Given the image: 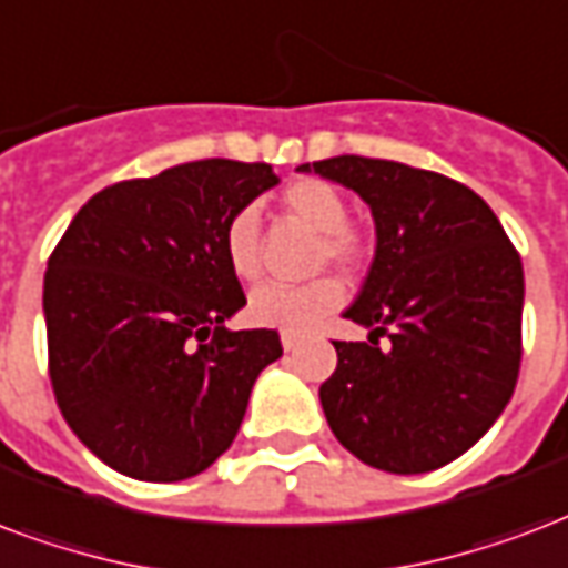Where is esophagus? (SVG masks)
I'll use <instances>...</instances> for the list:
<instances>
[{"instance_id": "1", "label": "esophagus", "mask_w": 568, "mask_h": 568, "mask_svg": "<svg viewBox=\"0 0 568 568\" xmlns=\"http://www.w3.org/2000/svg\"><path fill=\"white\" fill-rule=\"evenodd\" d=\"M302 344V335H293V332H281V347L296 349Z\"/></svg>"}]
</instances>
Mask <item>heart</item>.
<instances>
[{
  "mask_svg": "<svg viewBox=\"0 0 568 568\" xmlns=\"http://www.w3.org/2000/svg\"><path fill=\"white\" fill-rule=\"evenodd\" d=\"M281 215L314 230L311 268L332 263L344 275H359L371 260V236L365 227L347 219V200L338 187L317 176L293 179L278 194ZM224 257L230 272L242 281H254L263 272V230L251 206L236 209L224 221ZM344 287L338 278L305 281V284H263L248 296V317L254 326L302 335L341 308Z\"/></svg>",
  "mask_w": 568,
  "mask_h": 568,
  "instance_id": "b5f03b06",
  "label": "heart"
}]
</instances>
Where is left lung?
<instances>
[{"mask_svg":"<svg viewBox=\"0 0 568 568\" xmlns=\"http://www.w3.org/2000/svg\"><path fill=\"white\" fill-rule=\"evenodd\" d=\"M314 173L353 187L377 224L368 278L344 314L371 335L332 341L338 368L320 386L326 422L368 467L437 470L491 428L515 392L521 254L491 206L443 173L362 155L314 161Z\"/></svg>","mask_w":568,"mask_h":568,"instance_id":"obj_1","label":"left lung"}]
</instances>
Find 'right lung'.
<instances>
[{"mask_svg":"<svg viewBox=\"0 0 568 568\" xmlns=\"http://www.w3.org/2000/svg\"><path fill=\"white\" fill-rule=\"evenodd\" d=\"M275 182L263 161H187L106 185L59 239L44 275L47 371L106 467L179 481L230 449L281 338L224 326L245 293L221 236Z\"/></svg>","mask_w":568,"mask_h":568,"instance_id":"obj_1","label":"right lung"}]
</instances>
